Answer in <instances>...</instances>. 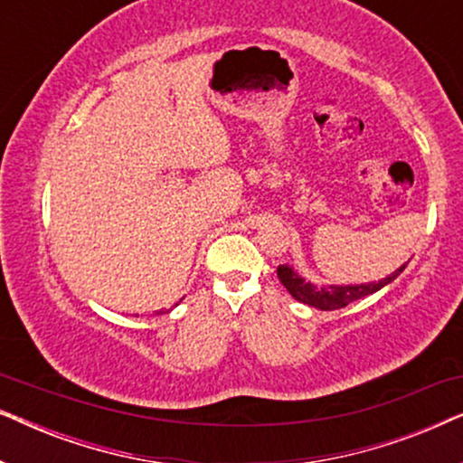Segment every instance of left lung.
Returning a JSON list of instances; mask_svg holds the SVG:
<instances>
[{
  "label": "left lung",
  "instance_id": "left-lung-1",
  "mask_svg": "<svg viewBox=\"0 0 463 463\" xmlns=\"http://www.w3.org/2000/svg\"><path fill=\"white\" fill-rule=\"evenodd\" d=\"M404 268H407V263L401 265L396 271H392L390 276L382 278L379 282L314 284V282L306 280L303 276H299V271H297L293 265L284 263V265H278V280L284 284V288H287L297 301L306 303V306H309V307L331 312V309L345 307L347 303L363 299V297L373 295V293H377V290H382L383 287H388L390 282H394L396 278L402 274Z\"/></svg>",
  "mask_w": 463,
  "mask_h": 463
}]
</instances>
